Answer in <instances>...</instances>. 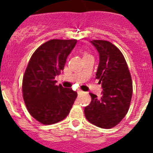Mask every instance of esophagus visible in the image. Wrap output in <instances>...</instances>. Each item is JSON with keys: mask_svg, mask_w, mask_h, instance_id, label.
<instances>
[{"mask_svg": "<svg viewBox=\"0 0 153 153\" xmlns=\"http://www.w3.org/2000/svg\"><path fill=\"white\" fill-rule=\"evenodd\" d=\"M83 93V92L82 91V90H77V93H78V94H81V93Z\"/></svg>", "mask_w": 153, "mask_h": 153, "instance_id": "1", "label": "esophagus"}]
</instances>
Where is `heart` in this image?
I'll use <instances>...</instances> for the list:
<instances>
[{"label":"heart","instance_id":"1","mask_svg":"<svg viewBox=\"0 0 153 153\" xmlns=\"http://www.w3.org/2000/svg\"><path fill=\"white\" fill-rule=\"evenodd\" d=\"M83 57H85V56H90V53H89L88 52L86 51H83Z\"/></svg>","mask_w":153,"mask_h":153}]
</instances>
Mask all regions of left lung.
I'll use <instances>...</instances> for the list:
<instances>
[{"instance_id": "1", "label": "left lung", "mask_w": 153, "mask_h": 153, "mask_svg": "<svg viewBox=\"0 0 153 153\" xmlns=\"http://www.w3.org/2000/svg\"><path fill=\"white\" fill-rule=\"evenodd\" d=\"M100 55L96 79L102 83V97L90 93L92 100L84 109L85 117L93 125L110 129L120 123L129 110L132 82L121 51L106 40H92Z\"/></svg>"}]
</instances>
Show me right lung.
<instances>
[{
    "instance_id": "obj_1",
    "label": "right lung",
    "mask_w": 153,
    "mask_h": 153,
    "mask_svg": "<svg viewBox=\"0 0 153 153\" xmlns=\"http://www.w3.org/2000/svg\"><path fill=\"white\" fill-rule=\"evenodd\" d=\"M76 40H51L37 48L28 63L22 92L30 114L38 122L51 125L67 117L77 93L62 85L55 76L63 70Z\"/></svg>"
}]
</instances>
